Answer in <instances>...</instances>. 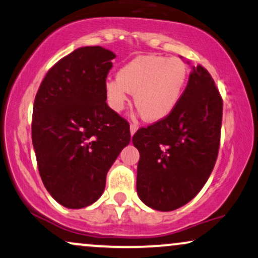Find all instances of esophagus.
I'll return each instance as SVG.
<instances>
[{
    "label": "esophagus",
    "instance_id": "esophagus-1",
    "mask_svg": "<svg viewBox=\"0 0 258 258\" xmlns=\"http://www.w3.org/2000/svg\"><path fill=\"white\" fill-rule=\"evenodd\" d=\"M138 130V126H137V123H135V122H131V125H130V131H131V135L133 136L136 133V131H137Z\"/></svg>",
    "mask_w": 258,
    "mask_h": 258
}]
</instances>
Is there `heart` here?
<instances>
[{
    "instance_id": "b5f03b06",
    "label": "heart",
    "mask_w": 258,
    "mask_h": 258,
    "mask_svg": "<svg viewBox=\"0 0 258 258\" xmlns=\"http://www.w3.org/2000/svg\"><path fill=\"white\" fill-rule=\"evenodd\" d=\"M188 80L180 58L141 55L123 65L117 78L105 81V96L114 111H122L135 93V104L148 121L165 119L178 104Z\"/></svg>"
}]
</instances>
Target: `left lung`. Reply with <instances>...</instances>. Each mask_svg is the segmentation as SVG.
<instances>
[{
	"instance_id": "1",
	"label": "left lung",
	"mask_w": 258,
	"mask_h": 258,
	"mask_svg": "<svg viewBox=\"0 0 258 258\" xmlns=\"http://www.w3.org/2000/svg\"><path fill=\"white\" fill-rule=\"evenodd\" d=\"M222 111L214 79L199 64L191 70L176 108L135 133L137 193L146 205L172 211L199 193L217 160Z\"/></svg>"
}]
</instances>
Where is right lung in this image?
Wrapping results in <instances>:
<instances>
[{
	"label": "right lung",
	"instance_id": "add662e5",
	"mask_svg": "<svg viewBox=\"0 0 258 258\" xmlns=\"http://www.w3.org/2000/svg\"><path fill=\"white\" fill-rule=\"evenodd\" d=\"M114 58L99 46L75 49L47 72L35 97L31 137L38 172L68 209L99 199L109 168L131 141L128 122L105 102Z\"/></svg>",
	"mask_w": 258,
	"mask_h": 258
}]
</instances>
